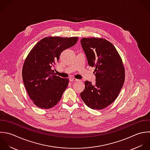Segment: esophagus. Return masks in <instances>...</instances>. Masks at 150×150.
Listing matches in <instances>:
<instances>
[{"label": "esophagus", "mask_w": 150, "mask_h": 150, "mask_svg": "<svg viewBox=\"0 0 150 150\" xmlns=\"http://www.w3.org/2000/svg\"><path fill=\"white\" fill-rule=\"evenodd\" d=\"M69 81L71 82H76V81H79V79H75L74 78H69Z\"/></svg>", "instance_id": "1"}]
</instances>
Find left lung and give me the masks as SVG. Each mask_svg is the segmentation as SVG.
I'll return each mask as SVG.
<instances>
[{"instance_id": "left-lung-1", "label": "left lung", "mask_w": 150, "mask_h": 150, "mask_svg": "<svg viewBox=\"0 0 150 150\" xmlns=\"http://www.w3.org/2000/svg\"><path fill=\"white\" fill-rule=\"evenodd\" d=\"M82 47L88 63L95 67L96 83L85 81L81 97L89 108L103 109L117 98L125 82V71L122 59L115 46L102 38H82Z\"/></svg>"}]
</instances>
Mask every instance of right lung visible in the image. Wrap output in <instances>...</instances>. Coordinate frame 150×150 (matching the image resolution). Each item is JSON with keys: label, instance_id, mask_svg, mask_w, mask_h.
<instances>
[{"label": "right lung", "instance_id": "obj_1", "mask_svg": "<svg viewBox=\"0 0 150 150\" xmlns=\"http://www.w3.org/2000/svg\"><path fill=\"white\" fill-rule=\"evenodd\" d=\"M78 37H45L32 48L24 61L22 77L27 93L35 105L50 109L56 105L68 86V78L53 73L61 53L74 46Z\"/></svg>", "mask_w": 150, "mask_h": 150}]
</instances>
